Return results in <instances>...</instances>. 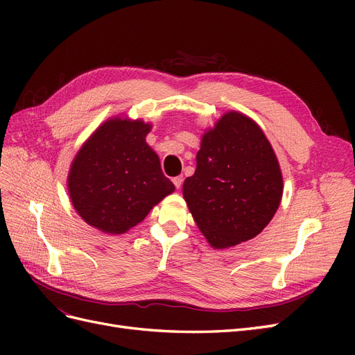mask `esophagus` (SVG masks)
Wrapping results in <instances>:
<instances>
[{"label":"esophagus","mask_w":355,"mask_h":355,"mask_svg":"<svg viewBox=\"0 0 355 355\" xmlns=\"http://www.w3.org/2000/svg\"><path fill=\"white\" fill-rule=\"evenodd\" d=\"M182 182H184V178H182V176L173 178V184H175V187H176L178 189L182 187Z\"/></svg>","instance_id":"34e87169"}]
</instances>
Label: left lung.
<instances>
[{
    "mask_svg": "<svg viewBox=\"0 0 355 355\" xmlns=\"http://www.w3.org/2000/svg\"><path fill=\"white\" fill-rule=\"evenodd\" d=\"M283 188L280 163L262 128L228 111L202 133L196 173L182 192L198 230L219 250L261 234L280 206Z\"/></svg>",
    "mask_w": 355,
    "mask_h": 355,
    "instance_id": "obj_1",
    "label": "left lung"
}]
</instances>
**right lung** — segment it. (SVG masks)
Returning <instances> with one entry per match:
<instances>
[{
  "instance_id": "add662e5",
  "label": "right lung",
  "mask_w": 355,
  "mask_h": 355,
  "mask_svg": "<svg viewBox=\"0 0 355 355\" xmlns=\"http://www.w3.org/2000/svg\"><path fill=\"white\" fill-rule=\"evenodd\" d=\"M151 128L144 120L112 116L75 154L68 194L90 227L110 235L124 234L175 191L157 153L146 144Z\"/></svg>"
}]
</instances>
